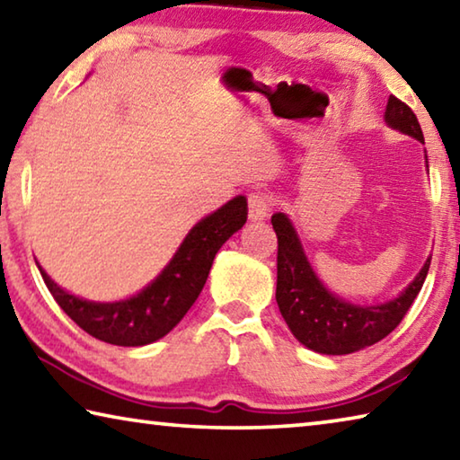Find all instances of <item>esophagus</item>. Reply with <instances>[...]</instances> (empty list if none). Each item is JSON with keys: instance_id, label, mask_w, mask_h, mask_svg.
<instances>
[{"instance_id": "esophagus-1", "label": "esophagus", "mask_w": 460, "mask_h": 460, "mask_svg": "<svg viewBox=\"0 0 460 460\" xmlns=\"http://www.w3.org/2000/svg\"><path fill=\"white\" fill-rule=\"evenodd\" d=\"M271 205H274V199L268 192H252L247 197V207H249V219L252 221H261L266 219L271 211Z\"/></svg>"}]
</instances>
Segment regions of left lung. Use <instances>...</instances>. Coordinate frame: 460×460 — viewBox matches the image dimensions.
Instances as JSON below:
<instances>
[{
    "label": "left lung",
    "instance_id": "obj_1",
    "mask_svg": "<svg viewBox=\"0 0 460 460\" xmlns=\"http://www.w3.org/2000/svg\"><path fill=\"white\" fill-rule=\"evenodd\" d=\"M385 121L424 144L422 128L411 109L389 97ZM278 235L276 302L286 324L302 345L324 355H347L385 339L416 300L430 268V258L398 298L379 306H357L331 294L310 268L300 239L284 213L271 217Z\"/></svg>",
    "mask_w": 460,
    "mask_h": 460
}]
</instances>
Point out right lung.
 <instances>
[{
	"label": "right lung",
	"instance_id": "1",
	"mask_svg": "<svg viewBox=\"0 0 460 460\" xmlns=\"http://www.w3.org/2000/svg\"><path fill=\"white\" fill-rule=\"evenodd\" d=\"M247 221V199L235 197L190 229L174 258L142 292L119 302H89L62 290L40 268L58 306L84 332L109 345L142 347L182 321L205 286L221 245Z\"/></svg>",
	"mask_w": 460,
	"mask_h": 460
}]
</instances>
